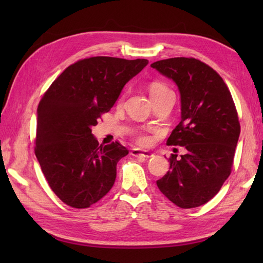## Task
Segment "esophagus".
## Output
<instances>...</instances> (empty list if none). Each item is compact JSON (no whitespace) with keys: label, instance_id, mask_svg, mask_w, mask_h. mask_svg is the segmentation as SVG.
<instances>
[{"label":"esophagus","instance_id":"obj_1","mask_svg":"<svg viewBox=\"0 0 263 263\" xmlns=\"http://www.w3.org/2000/svg\"><path fill=\"white\" fill-rule=\"evenodd\" d=\"M131 155L135 157H143V158H152L154 157V154L149 150H141V149H132Z\"/></svg>","mask_w":263,"mask_h":263}]
</instances>
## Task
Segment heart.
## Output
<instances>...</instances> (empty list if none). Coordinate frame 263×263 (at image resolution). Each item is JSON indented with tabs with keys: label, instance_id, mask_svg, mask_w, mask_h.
<instances>
[{
	"label": "heart",
	"instance_id": "b5f03b06",
	"mask_svg": "<svg viewBox=\"0 0 263 263\" xmlns=\"http://www.w3.org/2000/svg\"><path fill=\"white\" fill-rule=\"evenodd\" d=\"M166 91H170V89L167 88L164 85V83H161V82H153L152 85H150V87H149L150 97H152V98L155 97V96H157V95L166 92ZM138 141L140 142V143H142V144H144V143L148 141V139L144 137V136H140V137L138 138Z\"/></svg>",
	"mask_w": 263,
	"mask_h": 263
}]
</instances>
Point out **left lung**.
Here are the masks:
<instances>
[{
    "label": "left lung",
    "instance_id": "8db88e82",
    "mask_svg": "<svg viewBox=\"0 0 263 263\" xmlns=\"http://www.w3.org/2000/svg\"><path fill=\"white\" fill-rule=\"evenodd\" d=\"M152 68L178 88L181 122L167 144L186 149L181 158L171 156L157 186L180 208H195L214 198L231 174L241 131L235 104L221 77L197 59L161 60Z\"/></svg>",
    "mask_w": 263,
    "mask_h": 263
}]
</instances>
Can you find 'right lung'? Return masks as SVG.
Here are the masks:
<instances>
[{
  "label": "right lung",
  "instance_id": "obj_1",
  "mask_svg": "<svg viewBox=\"0 0 263 263\" xmlns=\"http://www.w3.org/2000/svg\"><path fill=\"white\" fill-rule=\"evenodd\" d=\"M148 60L95 57L68 66L37 108L35 154L52 191L72 208H89L108 193L116 165L128 150L103 146L91 127Z\"/></svg>",
  "mask_w": 263,
  "mask_h": 263
}]
</instances>
